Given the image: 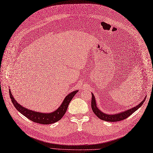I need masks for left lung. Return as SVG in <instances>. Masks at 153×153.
Here are the masks:
<instances>
[{
    "label": "left lung",
    "instance_id": "8db88e82",
    "mask_svg": "<svg viewBox=\"0 0 153 153\" xmlns=\"http://www.w3.org/2000/svg\"><path fill=\"white\" fill-rule=\"evenodd\" d=\"M145 100H146V98H144V100L140 103H139L137 106H136L132 108L127 110L123 112H120V113H119V114L110 115V114H106L105 113H103V112H102V111H100L99 109V108L97 106V104H96V101L95 99L94 95L92 93L91 107H92V111L95 114L96 116H97L98 118H99L100 120H104V121H106V122H119V121H121V120L127 118L130 115H131L132 114H133L136 110H137L143 105V103H144V101H145Z\"/></svg>",
    "mask_w": 153,
    "mask_h": 153
}]
</instances>
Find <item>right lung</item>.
Wrapping results in <instances>:
<instances>
[{
    "label": "right lung",
    "instance_id": "1",
    "mask_svg": "<svg viewBox=\"0 0 153 153\" xmlns=\"http://www.w3.org/2000/svg\"><path fill=\"white\" fill-rule=\"evenodd\" d=\"M77 92L78 91H74L72 92L69 94L66 97L64 98L61 105L57 110L53 112H51V113L46 114L30 110L20 105L13 98L11 91L9 89L10 97L12 103L13 104V105L15 106L16 109L19 111V112H20L22 115L28 118L29 120H31L32 122L43 125H49L54 123L55 122H57L60 119H61L66 112L70 102Z\"/></svg>",
    "mask_w": 153,
    "mask_h": 153
}]
</instances>
